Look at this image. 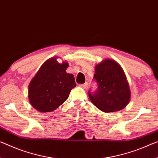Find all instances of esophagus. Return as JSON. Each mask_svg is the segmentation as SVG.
<instances>
[{
	"label": "esophagus",
	"instance_id": "1",
	"mask_svg": "<svg viewBox=\"0 0 158 158\" xmlns=\"http://www.w3.org/2000/svg\"><path fill=\"white\" fill-rule=\"evenodd\" d=\"M80 87H81L84 89H86L87 87V83L86 82V83H84V84H81V85H80Z\"/></svg>",
	"mask_w": 158,
	"mask_h": 158
}]
</instances>
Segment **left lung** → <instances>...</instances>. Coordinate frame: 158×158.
<instances>
[{"instance_id":"obj_1","label":"left lung","mask_w":158,"mask_h":158,"mask_svg":"<svg viewBox=\"0 0 158 158\" xmlns=\"http://www.w3.org/2000/svg\"><path fill=\"white\" fill-rule=\"evenodd\" d=\"M93 78L98 83L94 93L89 90L92 102L104 112H114L127 106L131 92L122 68L115 60L104 59L95 66Z\"/></svg>"}]
</instances>
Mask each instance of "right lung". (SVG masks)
<instances>
[{"instance_id":"1","label":"right lung","mask_w":158,"mask_h":158,"mask_svg":"<svg viewBox=\"0 0 158 158\" xmlns=\"http://www.w3.org/2000/svg\"><path fill=\"white\" fill-rule=\"evenodd\" d=\"M67 62L59 64L56 58L44 63L29 85L28 97L31 106L41 112L57 109L76 86L73 74L67 73Z\"/></svg>"}]
</instances>
